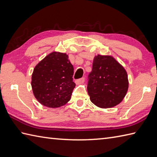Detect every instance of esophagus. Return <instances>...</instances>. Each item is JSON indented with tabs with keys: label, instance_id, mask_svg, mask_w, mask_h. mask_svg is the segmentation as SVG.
I'll return each instance as SVG.
<instances>
[{
	"label": "esophagus",
	"instance_id": "34e87169",
	"mask_svg": "<svg viewBox=\"0 0 157 157\" xmlns=\"http://www.w3.org/2000/svg\"><path fill=\"white\" fill-rule=\"evenodd\" d=\"M84 81H85V78H82L80 79H77V80L75 81V82H76L77 84H82V83H84Z\"/></svg>",
	"mask_w": 157,
	"mask_h": 157
}]
</instances>
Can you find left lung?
<instances>
[{
    "label": "left lung",
    "mask_w": 157,
    "mask_h": 157,
    "mask_svg": "<svg viewBox=\"0 0 157 157\" xmlns=\"http://www.w3.org/2000/svg\"><path fill=\"white\" fill-rule=\"evenodd\" d=\"M125 69L110 56H96L88 77V93L98 107L111 108L122 101L128 89Z\"/></svg>",
    "instance_id": "obj_1"
}]
</instances>
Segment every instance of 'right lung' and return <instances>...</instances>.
Listing matches in <instances>:
<instances>
[{"mask_svg": "<svg viewBox=\"0 0 157 157\" xmlns=\"http://www.w3.org/2000/svg\"><path fill=\"white\" fill-rule=\"evenodd\" d=\"M73 66L65 53L53 52L35 67L32 87L36 98L42 105L57 108L70 101L75 84Z\"/></svg>", "mask_w": 157, "mask_h": 157, "instance_id": "add662e5", "label": "right lung"}]
</instances>
